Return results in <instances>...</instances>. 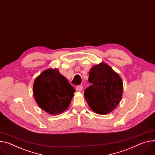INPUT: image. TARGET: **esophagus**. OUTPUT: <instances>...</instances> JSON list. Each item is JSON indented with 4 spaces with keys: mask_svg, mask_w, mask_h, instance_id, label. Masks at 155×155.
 Masks as SVG:
<instances>
[{
    "mask_svg": "<svg viewBox=\"0 0 155 155\" xmlns=\"http://www.w3.org/2000/svg\"><path fill=\"white\" fill-rule=\"evenodd\" d=\"M82 89H83L82 85H78V86H77V87H76V90H77V91H81L82 90Z\"/></svg>",
    "mask_w": 155,
    "mask_h": 155,
    "instance_id": "1",
    "label": "esophagus"
}]
</instances>
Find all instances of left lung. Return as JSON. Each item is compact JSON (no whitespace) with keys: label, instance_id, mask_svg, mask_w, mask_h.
<instances>
[{"label":"left lung","instance_id":"left-lung-1","mask_svg":"<svg viewBox=\"0 0 155 155\" xmlns=\"http://www.w3.org/2000/svg\"><path fill=\"white\" fill-rule=\"evenodd\" d=\"M88 81L91 85L85 89L84 95L90 108L98 114L110 113L121 100V78L108 65L100 63L90 70Z\"/></svg>","mask_w":155,"mask_h":155}]
</instances>
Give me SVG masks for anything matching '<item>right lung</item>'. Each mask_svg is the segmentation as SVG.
<instances>
[{"label": "right lung", "instance_id": "1", "mask_svg": "<svg viewBox=\"0 0 155 155\" xmlns=\"http://www.w3.org/2000/svg\"><path fill=\"white\" fill-rule=\"evenodd\" d=\"M75 90L58 69L49 68L35 80L33 94L39 106L48 113L59 115L71 103Z\"/></svg>", "mask_w": 155, "mask_h": 155}]
</instances>
